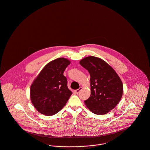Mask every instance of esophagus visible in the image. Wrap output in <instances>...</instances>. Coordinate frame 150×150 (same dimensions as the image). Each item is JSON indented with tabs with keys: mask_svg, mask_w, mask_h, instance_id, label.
<instances>
[{
	"mask_svg": "<svg viewBox=\"0 0 150 150\" xmlns=\"http://www.w3.org/2000/svg\"><path fill=\"white\" fill-rule=\"evenodd\" d=\"M82 89V87H80L79 89H77V90H75V93H77V94H78L80 91V90Z\"/></svg>",
	"mask_w": 150,
	"mask_h": 150,
	"instance_id": "1",
	"label": "esophagus"
}]
</instances>
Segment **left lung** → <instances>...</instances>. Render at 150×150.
Returning <instances> with one entry per match:
<instances>
[{"label": "left lung", "mask_w": 150, "mask_h": 150, "mask_svg": "<svg viewBox=\"0 0 150 150\" xmlns=\"http://www.w3.org/2000/svg\"><path fill=\"white\" fill-rule=\"evenodd\" d=\"M90 74L91 95L84 101L87 107L96 115H105L121 100L123 83L114 69L102 59L90 56L80 61Z\"/></svg>", "instance_id": "8db88e82"}]
</instances>
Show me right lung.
<instances>
[{
  "label": "right lung",
  "mask_w": 150,
  "mask_h": 150,
  "mask_svg": "<svg viewBox=\"0 0 150 150\" xmlns=\"http://www.w3.org/2000/svg\"><path fill=\"white\" fill-rule=\"evenodd\" d=\"M70 61L64 57L49 62L34 80L30 98L35 109L41 114L52 116L59 112L72 94L67 87L64 71Z\"/></svg>",
  "instance_id": "1"
}]
</instances>
